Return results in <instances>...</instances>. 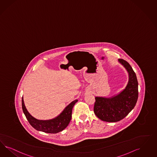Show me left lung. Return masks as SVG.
<instances>
[{
    "mask_svg": "<svg viewBox=\"0 0 157 157\" xmlns=\"http://www.w3.org/2000/svg\"><path fill=\"white\" fill-rule=\"evenodd\" d=\"M129 73V81L122 92L113 98H95L94 113L99 119L116 122L124 119L133 109L138 98V82L135 72L129 64L118 59Z\"/></svg>",
    "mask_w": 157,
    "mask_h": 157,
    "instance_id": "1",
    "label": "left lung"
}]
</instances>
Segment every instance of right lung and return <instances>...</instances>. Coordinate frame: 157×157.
Masks as SVG:
<instances>
[{
    "instance_id": "1",
    "label": "right lung",
    "mask_w": 157,
    "mask_h": 157,
    "mask_svg": "<svg viewBox=\"0 0 157 157\" xmlns=\"http://www.w3.org/2000/svg\"><path fill=\"white\" fill-rule=\"evenodd\" d=\"M77 100L73 101L66 107L63 111L54 119L48 121H40L35 119L28 112L22 98V108L29 123L35 129L48 133H57L63 130L70 122L72 117V110Z\"/></svg>"
}]
</instances>
